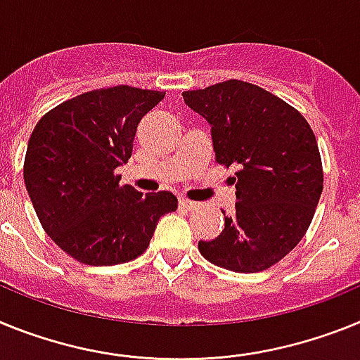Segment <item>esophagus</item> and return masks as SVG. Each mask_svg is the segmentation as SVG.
<instances>
[{"mask_svg": "<svg viewBox=\"0 0 360 360\" xmlns=\"http://www.w3.org/2000/svg\"><path fill=\"white\" fill-rule=\"evenodd\" d=\"M179 206L183 208V210L186 212H193V210H198L199 208V202L195 201H190V199H179Z\"/></svg>", "mask_w": 360, "mask_h": 360, "instance_id": "esophagus-1", "label": "esophagus"}]
</instances>
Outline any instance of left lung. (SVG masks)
<instances>
[{"label":"left lung","instance_id":"1","mask_svg":"<svg viewBox=\"0 0 360 360\" xmlns=\"http://www.w3.org/2000/svg\"><path fill=\"white\" fill-rule=\"evenodd\" d=\"M212 127L215 161L236 165V214L214 240H199L206 261L255 274L299 245L323 193L317 139L299 110L268 90L228 79L183 92ZM224 214V212H223Z\"/></svg>","mask_w":360,"mask_h":360}]
</instances>
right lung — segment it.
<instances>
[{
  "label": "right lung",
  "instance_id": "1",
  "mask_svg": "<svg viewBox=\"0 0 360 360\" xmlns=\"http://www.w3.org/2000/svg\"><path fill=\"white\" fill-rule=\"evenodd\" d=\"M165 92L117 85L90 90L46 112L34 127L23 177L43 230L90 266L128 262L148 248L155 224L177 210L172 192L121 186L115 168L132 155L143 115Z\"/></svg>",
  "mask_w": 360,
  "mask_h": 360
}]
</instances>
